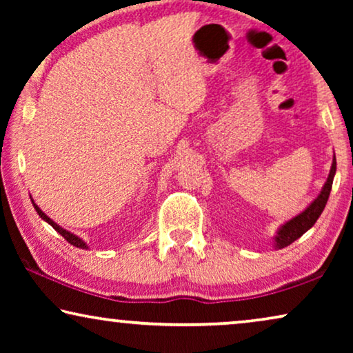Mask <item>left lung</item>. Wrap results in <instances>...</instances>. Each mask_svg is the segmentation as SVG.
<instances>
[{"label":"left lung","mask_w":353,"mask_h":353,"mask_svg":"<svg viewBox=\"0 0 353 353\" xmlns=\"http://www.w3.org/2000/svg\"><path fill=\"white\" fill-rule=\"evenodd\" d=\"M334 175H336V156L332 157L330 175H327L325 185H323L321 191H320V194H318L315 199L312 201V204H308V207H305V210H302L301 214L296 215L291 220H288L286 223L281 225L278 228L276 234L273 236L274 249H283V248H286V245L292 244L294 241L301 238L303 233H307V231L310 230L313 225H315L318 216L321 215L323 209H325L327 197H330Z\"/></svg>","instance_id":"left-lung-1"}]
</instances>
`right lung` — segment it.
Segmentation results:
<instances>
[{
	"label": "right lung",
	"mask_w": 353,
	"mask_h": 353,
	"mask_svg": "<svg viewBox=\"0 0 353 353\" xmlns=\"http://www.w3.org/2000/svg\"><path fill=\"white\" fill-rule=\"evenodd\" d=\"M30 199H32V196H30ZM32 204H33V207H35L37 214L40 215L41 219L46 221V223H50V225L52 226V228H54V230L57 231V233H59L61 236H64V239H67V243H70L72 245H75V248H80V249H88V244H86L83 239L79 238V236L74 234V233H70V231L64 230V228H62V226L57 225L56 221H52V220L50 219V216H48V215L45 214V212H43V210L40 209V207H38V205L35 204V201H33V199H32Z\"/></svg>",
	"instance_id": "right-lung-1"
}]
</instances>
